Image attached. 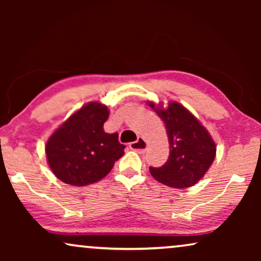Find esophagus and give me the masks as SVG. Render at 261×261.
<instances>
[{"instance_id": "obj_1", "label": "esophagus", "mask_w": 261, "mask_h": 261, "mask_svg": "<svg viewBox=\"0 0 261 261\" xmlns=\"http://www.w3.org/2000/svg\"><path fill=\"white\" fill-rule=\"evenodd\" d=\"M129 148L133 149V151H135V152H138V153H144L146 151V148H147V142H146L145 139L138 138L137 141L130 142Z\"/></svg>"}]
</instances>
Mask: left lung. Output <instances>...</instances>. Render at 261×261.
Listing matches in <instances>:
<instances>
[{
    "label": "left lung",
    "instance_id": "left-lung-1",
    "mask_svg": "<svg viewBox=\"0 0 261 261\" xmlns=\"http://www.w3.org/2000/svg\"><path fill=\"white\" fill-rule=\"evenodd\" d=\"M154 109V103L149 102ZM155 113L164 121L170 155L160 167H149L154 179L167 187L183 189L195 185L204 176L216 154L215 142L201 122L177 102Z\"/></svg>",
    "mask_w": 261,
    "mask_h": 261
}]
</instances>
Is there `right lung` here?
I'll return each instance as SVG.
<instances>
[{
    "label": "right lung",
    "mask_w": 261,
    "mask_h": 261,
    "mask_svg": "<svg viewBox=\"0 0 261 261\" xmlns=\"http://www.w3.org/2000/svg\"><path fill=\"white\" fill-rule=\"evenodd\" d=\"M109 110L91 102L71 115L46 144L48 165L57 178L73 187L101 180L124 154L119 134L106 133Z\"/></svg>",
    "instance_id": "add662e5"
}]
</instances>
